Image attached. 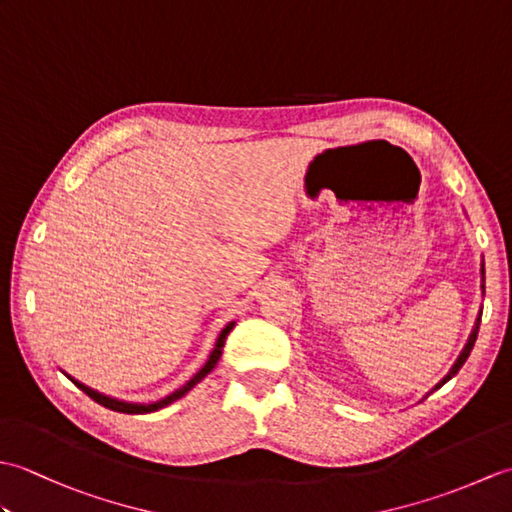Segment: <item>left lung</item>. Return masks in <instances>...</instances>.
Here are the masks:
<instances>
[{
    "instance_id": "1",
    "label": "left lung",
    "mask_w": 512,
    "mask_h": 512,
    "mask_svg": "<svg viewBox=\"0 0 512 512\" xmlns=\"http://www.w3.org/2000/svg\"><path fill=\"white\" fill-rule=\"evenodd\" d=\"M482 292H484V264H482ZM480 321H482V314H480V317H477V321H475V328H473V332H471V336H469V341H466V345H464L462 354L458 356V361H455V365L451 367V372H449L447 376H444V378L440 380L438 387H440V385H444V383H447V380H451L455 374L460 372V367L466 363V358H469V354H471V350H473V345H475L477 332H480ZM438 387H436V389H438Z\"/></svg>"
}]
</instances>
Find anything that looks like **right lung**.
I'll return each instance as SVG.
<instances>
[{
	"label": "right lung",
	"instance_id": "1",
	"mask_svg": "<svg viewBox=\"0 0 512 512\" xmlns=\"http://www.w3.org/2000/svg\"><path fill=\"white\" fill-rule=\"evenodd\" d=\"M233 325H235V323H228L226 328L220 332V336H217V343H215V347H213V352H211V356H209V361H206V365L200 369L198 374H195V376L189 380L187 385H182L180 389L173 391V394H169L167 398H162V400H158V402H151V405H136V402H123V400H116V398H110V396H103V394H99V391H94V389H90V387H85L83 383H76L74 378H70V380H72V383H74L76 387H79L81 391H85V394H88L94 402H99V405H103V407H107V409H112V411H121V413H151V411H158V409H162V407L171 405L173 400L182 398L184 394H187L189 389H193L195 385H198L200 380H202L206 374H211V372H213V367L217 365V361H220L224 341H226L228 332L233 330Z\"/></svg>",
	"mask_w": 512,
	"mask_h": 512
}]
</instances>
